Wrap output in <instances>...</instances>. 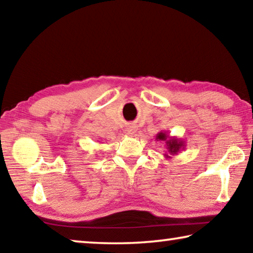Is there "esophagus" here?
<instances>
[{"instance_id":"obj_1","label":"esophagus","mask_w":253,"mask_h":253,"mask_svg":"<svg viewBox=\"0 0 253 253\" xmlns=\"http://www.w3.org/2000/svg\"><path fill=\"white\" fill-rule=\"evenodd\" d=\"M136 132V128L135 127H128L127 128V134L128 135H130V136H132Z\"/></svg>"}]
</instances>
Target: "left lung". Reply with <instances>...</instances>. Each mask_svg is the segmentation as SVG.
Instances as JSON below:
<instances>
[{"label": "left lung", "mask_w": 253, "mask_h": 253, "mask_svg": "<svg viewBox=\"0 0 253 253\" xmlns=\"http://www.w3.org/2000/svg\"><path fill=\"white\" fill-rule=\"evenodd\" d=\"M156 140L163 142L165 144L166 153L164 154L165 158H172V156L177 154L185 148V142L183 139L177 138L175 136H169L168 131H160L156 135Z\"/></svg>", "instance_id": "8db88e82"}]
</instances>
